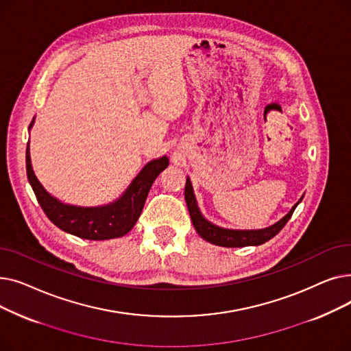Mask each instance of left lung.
Returning a JSON list of instances; mask_svg holds the SVG:
<instances>
[{
	"label": "left lung",
	"mask_w": 351,
	"mask_h": 351,
	"mask_svg": "<svg viewBox=\"0 0 351 351\" xmlns=\"http://www.w3.org/2000/svg\"><path fill=\"white\" fill-rule=\"evenodd\" d=\"M185 199H186V205L189 209L192 223H193L196 232L202 237H204L205 241H208L209 243L217 245V246H223V247H243V246L262 245L278 234L285 228V225L289 222V219L291 217L294 209H296V206L300 204L303 197H300L298 204L294 205L291 208V210L283 219H280L278 223H274L273 226H269V228L261 229V230H230V229L215 226L213 223L208 222V220L202 216V213L197 208L193 189H192V183H191L189 178L186 179V185H185Z\"/></svg>",
	"instance_id": "left-lung-1"
}]
</instances>
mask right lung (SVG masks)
Segmentation results:
<instances>
[{
	"mask_svg": "<svg viewBox=\"0 0 351 351\" xmlns=\"http://www.w3.org/2000/svg\"><path fill=\"white\" fill-rule=\"evenodd\" d=\"M34 121L29 123L32 126ZM27 176L29 185L38 200L44 213L51 222L66 233L75 234L89 241H105L126 234L131 230L141 212L145 200L149 193L154 180L158 175L168 168L169 159L163 156L147 163L141 173L134 179L131 186L117 202L101 208H80L64 205L58 199L52 197L36 179L29 158V145H27Z\"/></svg>",
	"mask_w": 351,
	"mask_h": 351,
	"instance_id": "1",
	"label": "right lung"
}]
</instances>
